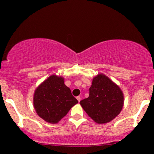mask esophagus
Segmentation results:
<instances>
[{
  "label": "esophagus",
  "mask_w": 154,
  "mask_h": 154,
  "mask_svg": "<svg viewBox=\"0 0 154 154\" xmlns=\"http://www.w3.org/2000/svg\"><path fill=\"white\" fill-rule=\"evenodd\" d=\"M77 100H78V102L80 101V100H81L80 96H77Z\"/></svg>",
  "instance_id": "1"
}]
</instances>
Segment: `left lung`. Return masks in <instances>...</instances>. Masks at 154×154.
<instances>
[{
    "instance_id": "left-lung-1",
    "label": "left lung",
    "mask_w": 154,
    "mask_h": 154,
    "mask_svg": "<svg viewBox=\"0 0 154 154\" xmlns=\"http://www.w3.org/2000/svg\"><path fill=\"white\" fill-rule=\"evenodd\" d=\"M89 93V97L79 103L95 122H109L122 111L124 103L122 92L106 76L100 74L94 77Z\"/></svg>"
}]
</instances>
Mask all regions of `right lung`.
<instances>
[{"mask_svg":"<svg viewBox=\"0 0 154 154\" xmlns=\"http://www.w3.org/2000/svg\"><path fill=\"white\" fill-rule=\"evenodd\" d=\"M33 103L39 116L55 124L66 116L78 100L65 85L62 77L52 75L37 88Z\"/></svg>","mask_w":154,"mask_h":154,"instance_id":"add662e5","label":"right lung"}]
</instances>
